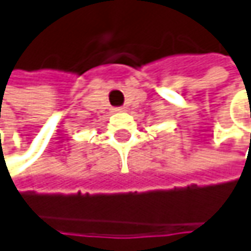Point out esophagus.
Returning <instances> with one entry per match:
<instances>
[{"label":"esophagus","instance_id":"1","mask_svg":"<svg viewBox=\"0 0 251 251\" xmlns=\"http://www.w3.org/2000/svg\"><path fill=\"white\" fill-rule=\"evenodd\" d=\"M115 112H125L126 111V106H116V108H114Z\"/></svg>","mask_w":251,"mask_h":251}]
</instances>
